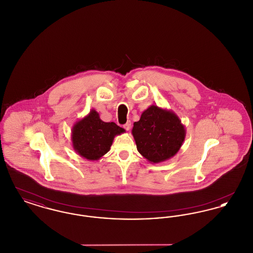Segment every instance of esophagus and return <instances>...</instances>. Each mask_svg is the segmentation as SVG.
Instances as JSON below:
<instances>
[{
	"mask_svg": "<svg viewBox=\"0 0 253 253\" xmlns=\"http://www.w3.org/2000/svg\"><path fill=\"white\" fill-rule=\"evenodd\" d=\"M123 128H124L126 131H129V130L131 129V121H127V123L123 125Z\"/></svg>",
	"mask_w": 253,
	"mask_h": 253,
	"instance_id": "obj_1",
	"label": "esophagus"
}]
</instances>
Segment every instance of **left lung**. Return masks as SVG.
I'll use <instances>...</instances> for the list:
<instances>
[{
	"instance_id": "8db88e82",
	"label": "left lung",
	"mask_w": 253,
	"mask_h": 253,
	"mask_svg": "<svg viewBox=\"0 0 253 253\" xmlns=\"http://www.w3.org/2000/svg\"><path fill=\"white\" fill-rule=\"evenodd\" d=\"M132 134L138 153L151 163L174 157L186 137V129L171 110L152 104L133 123Z\"/></svg>"
}]
</instances>
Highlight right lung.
<instances>
[{"instance_id": "1", "label": "right lung", "mask_w": 253, "mask_h": 253, "mask_svg": "<svg viewBox=\"0 0 253 253\" xmlns=\"http://www.w3.org/2000/svg\"><path fill=\"white\" fill-rule=\"evenodd\" d=\"M123 132L125 130L115 122L101 121L99 114L92 109L87 116L73 125V149L87 160H98L110 151L115 136Z\"/></svg>"}]
</instances>
